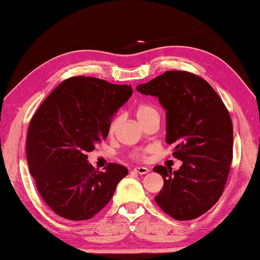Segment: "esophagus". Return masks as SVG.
Returning a JSON list of instances; mask_svg holds the SVG:
<instances>
[{
    "instance_id": "1",
    "label": "esophagus",
    "mask_w": 260,
    "mask_h": 260,
    "mask_svg": "<svg viewBox=\"0 0 260 260\" xmlns=\"http://www.w3.org/2000/svg\"><path fill=\"white\" fill-rule=\"evenodd\" d=\"M134 171L138 174H140V175H145V174L149 172V169H148L147 167H135Z\"/></svg>"
}]
</instances>
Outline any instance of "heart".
<instances>
[{"mask_svg":"<svg viewBox=\"0 0 260 260\" xmlns=\"http://www.w3.org/2000/svg\"><path fill=\"white\" fill-rule=\"evenodd\" d=\"M136 116L141 124L146 122L147 120L153 118V116H159V112H158V110L155 105L149 104V103H142L136 108ZM119 123H120V116H114L109 124V135L114 134ZM146 152L147 150L135 151L134 157L136 159H144Z\"/></svg>","mask_w":260,"mask_h":260,"instance_id":"1","label":"heart"}]
</instances>
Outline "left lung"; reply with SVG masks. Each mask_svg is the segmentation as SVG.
<instances>
[{
  "label": "left lung",
  "instance_id": "left-lung-1",
  "mask_svg": "<svg viewBox=\"0 0 260 260\" xmlns=\"http://www.w3.org/2000/svg\"><path fill=\"white\" fill-rule=\"evenodd\" d=\"M166 110V142L183 161L178 171L153 167L164 186L158 206L178 221L197 219L218 202L232 161L234 131L225 105L210 84L193 73L167 71L137 86Z\"/></svg>",
  "mask_w": 260,
  "mask_h": 260
}]
</instances>
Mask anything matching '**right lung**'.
<instances>
[{"label": "right lung", "instance_id": "add662e5", "mask_svg": "<svg viewBox=\"0 0 260 260\" xmlns=\"http://www.w3.org/2000/svg\"><path fill=\"white\" fill-rule=\"evenodd\" d=\"M131 95L130 85L75 76L61 82L36 111L26 160L42 200L61 218H93L128 175L126 167L112 162L99 172L87 152L108 137L113 114Z\"/></svg>", "mask_w": 260, "mask_h": 260}]
</instances>
